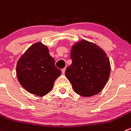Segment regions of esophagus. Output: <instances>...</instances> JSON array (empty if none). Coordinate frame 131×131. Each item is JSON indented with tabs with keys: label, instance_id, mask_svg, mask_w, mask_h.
<instances>
[{
	"label": "esophagus",
	"instance_id": "1",
	"mask_svg": "<svg viewBox=\"0 0 131 131\" xmlns=\"http://www.w3.org/2000/svg\"><path fill=\"white\" fill-rule=\"evenodd\" d=\"M65 70H66V68H63V69H62V73H63V74H64V72H65Z\"/></svg>",
	"mask_w": 131,
	"mask_h": 131
}]
</instances>
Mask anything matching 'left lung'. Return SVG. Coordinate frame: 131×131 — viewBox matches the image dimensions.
<instances>
[{"mask_svg":"<svg viewBox=\"0 0 131 131\" xmlns=\"http://www.w3.org/2000/svg\"><path fill=\"white\" fill-rule=\"evenodd\" d=\"M72 63L65 75L76 93L84 97L99 93L109 79L111 64L104 50L85 40L73 44L70 52Z\"/></svg>","mask_w":131,"mask_h":131,"instance_id":"1","label":"left lung"}]
</instances>
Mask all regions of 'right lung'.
<instances>
[{"label":"right lung","instance_id":"obj_1","mask_svg":"<svg viewBox=\"0 0 131 131\" xmlns=\"http://www.w3.org/2000/svg\"><path fill=\"white\" fill-rule=\"evenodd\" d=\"M16 72L21 86L39 96L49 93L61 74L49 54V48L41 42L32 45L21 55L16 64Z\"/></svg>","mask_w":131,"mask_h":131}]
</instances>
